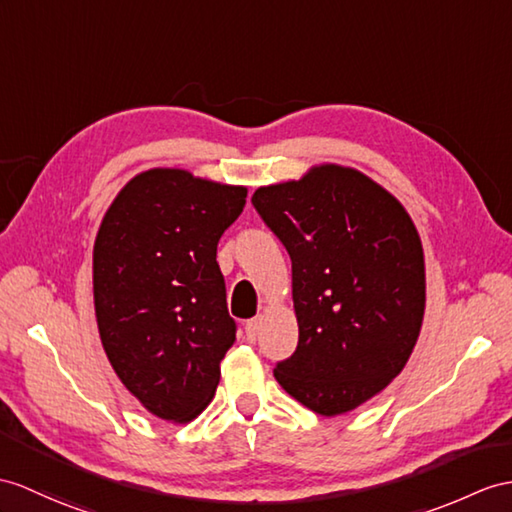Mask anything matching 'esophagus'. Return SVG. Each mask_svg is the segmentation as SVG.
Segmentation results:
<instances>
[{
	"instance_id": "esophagus-1",
	"label": "esophagus",
	"mask_w": 512,
	"mask_h": 512,
	"mask_svg": "<svg viewBox=\"0 0 512 512\" xmlns=\"http://www.w3.org/2000/svg\"><path fill=\"white\" fill-rule=\"evenodd\" d=\"M258 330H260V319H258V317H256V319H249V321L245 323V339H247L249 343H254L256 336H258Z\"/></svg>"
}]
</instances>
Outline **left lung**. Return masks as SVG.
I'll return each instance as SVG.
<instances>
[{"instance_id":"1","label":"left lung","mask_w":512,"mask_h":512,"mask_svg":"<svg viewBox=\"0 0 512 512\" xmlns=\"http://www.w3.org/2000/svg\"><path fill=\"white\" fill-rule=\"evenodd\" d=\"M252 204L291 256L299 341L273 376L317 415H343L404 369L426 310L413 219L378 182L319 165Z\"/></svg>"}]
</instances>
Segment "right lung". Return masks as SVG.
Returning a JSON list of instances; mask_svg holds the SVG:
<instances>
[{"mask_svg": "<svg viewBox=\"0 0 512 512\" xmlns=\"http://www.w3.org/2000/svg\"><path fill=\"white\" fill-rule=\"evenodd\" d=\"M245 197V186L149 169L123 186L99 226V339L123 386L165 421L186 423L210 404L236 341L217 243Z\"/></svg>", "mask_w": 512, "mask_h": 512, "instance_id": "add662e5", "label": "right lung"}]
</instances>
